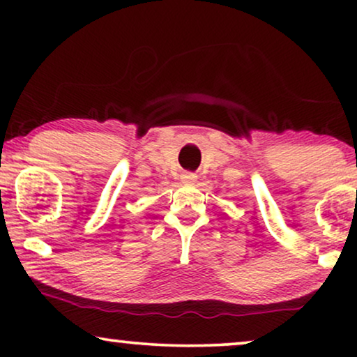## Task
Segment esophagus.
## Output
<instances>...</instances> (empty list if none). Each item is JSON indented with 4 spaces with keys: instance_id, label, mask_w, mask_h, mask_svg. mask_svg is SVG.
I'll return each instance as SVG.
<instances>
[{
    "instance_id": "obj_1",
    "label": "esophagus",
    "mask_w": 357,
    "mask_h": 357,
    "mask_svg": "<svg viewBox=\"0 0 357 357\" xmlns=\"http://www.w3.org/2000/svg\"><path fill=\"white\" fill-rule=\"evenodd\" d=\"M182 178H183V182L193 183L195 180H197V175H195V174H185V175H182Z\"/></svg>"
}]
</instances>
